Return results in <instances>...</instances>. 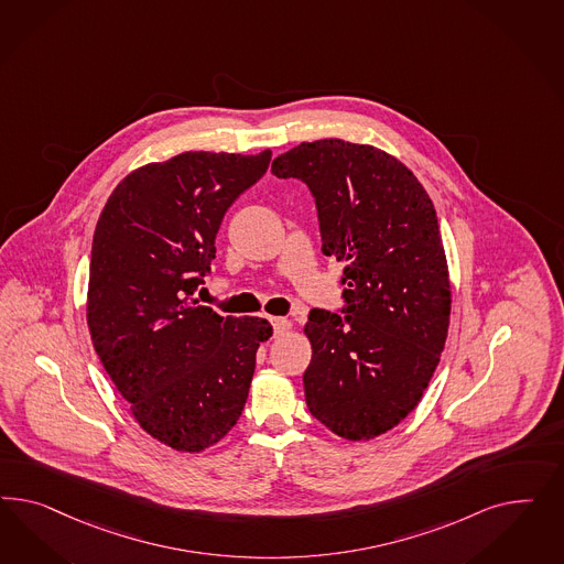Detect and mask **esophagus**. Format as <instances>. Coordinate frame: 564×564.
I'll list each match as a JSON object with an SVG mask.
<instances>
[{
  "label": "esophagus",
  "mask_w": 564,
  "mask_h": 564,
  "mask_svg": "<svg viewBox=\"0 0 564 564\" xmlns=\"http://www.w3.org/2000/svg\"><path fill=\"white\" fill-rule=\"evenodd\" d=\"M271 325H273L274 335H283L291 328V323L288 318H271Z\"/></svg>",
  "instance_id": "34e87169"
}]
</instances>
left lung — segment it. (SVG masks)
Returning a JSON list of instances; mask_svg holds the SVG:
<instances>
[{
	"label": "left lung",
	"instance_id": "left-lung-1",
	"mask_svg": "<svg viewBox=\"0 0 564 564\" xmlns=\"http://www.w3.org/2000/svg\"><path fill=\"white\" fill-rule=\"evenodd\" d=\"M276 177L312 192L323 254L343 262L345 314L312 310L307 410L347 441H370L417 408L443 354L451 279L436 210L393 154L341 138L279 154Z\"/></svg>",
	"mask_w": 564,
	"mask_h": 564
}]
</instances>
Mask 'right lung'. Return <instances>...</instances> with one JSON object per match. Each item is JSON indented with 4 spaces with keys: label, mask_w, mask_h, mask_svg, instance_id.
I'll list each match as a JSON object with an SVG mask.
<instances>
[{
    "label": "right lung",
    "mask_w": 564,
    "mask_h": 564,
    "mask_svg": "<svg viewBox=\"0 0 564 564\" xmlns=\"http://www.w3.org/2000/svg\"><path fill=\"white\" fill-rule=\"evenodd\" d=\"M273 153L188 151L128 173L97 221L86 323L105 372L147 434L200 453L236 426L273 326L221 316L194 291L227 208Z\"/></svg>",
    "instance_id": "right-lung-1"
}]
</instances>
